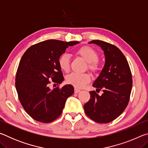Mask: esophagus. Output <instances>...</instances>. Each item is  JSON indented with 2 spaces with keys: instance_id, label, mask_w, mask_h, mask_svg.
Listing matches in <instances>:
<instances>
[{
  "instance_id": "34e87169",
  "label": "esophagus",
  "mask_w": 148,
  "mask_h": 148,
  "mask_svg": "<svg viewBox=\"0 0 148 148\" xmlns=\"http://www.w3.org/2000/svg\"><path fill=\"white\" fill-rule=\"evenodd\" d=\"M79 92H80V90L79 89H77V88H75L74 89V92H75V93H78Z\"/></svg>"
}]
</instances>
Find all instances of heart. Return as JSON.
<instances>
[{
	"mask_svg": "<svg viewBox=\"0 0 148 148\" xmlns=\"http://www.w3.org/2000/svg\"><path fill=\"white\" fill-rule=\"evenodd\" d=\"M76 54L82 57L85 61L89 62V68L92 71L98 70L97 60L99 54L92 47L85 46L80 47L76 51ZM59 67L62 71L69 72L70 70V56L67 53H62L58 59ZM91 77L88 74L72 73L66 77V82L76 88H82L85 85L88 84Z\"/></svg>",
	"mask_w": 148,
	"mask_h": 148,
	"instance_id": "b5f03b06",
	"label": "heart"
}]
</instances>
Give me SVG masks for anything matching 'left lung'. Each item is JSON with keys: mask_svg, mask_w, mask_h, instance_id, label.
Returning <instances> with one entry per match:
<instances>
[{"mask_svg": "<svg viewBox=\"0 0 148 148\" xmlns=\"http://www.w3.org/2000/svg\"><path fill=\"white\" fill-rule=\"evenodd\" d=\"M89 43L98 45L104 51V68L92 84L103 93L99 96L95 91H90L91 97L84 104V111L95 122L108 123L119 116L128 105L132 86L131 69L118 47L99 40Z\"/></svg>", "mask_w": 148, "mask_h": 148, "instance_id": "left-lung-1", "label": "left lung"}]
</instances>
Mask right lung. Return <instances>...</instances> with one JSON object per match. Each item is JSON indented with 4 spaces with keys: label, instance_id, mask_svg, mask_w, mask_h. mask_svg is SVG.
<instances>
[{
    "label": "right lung",
    "instance_id": "right-lung-1",
    "mask_svg": "<svg viewBox=\"0 0 148 148\" xmlns=\"http://www.w3.org/2000/svg\"><path fill=\"white\" fill-rule=\"evenodd\" d=\"M79 43L47 40L31 46L22 56L16 72V88L22 106L36 121L47 123L58 118L67 98L73 95L72 85L51 89L49 81L57 85L64 81L58 59L69 46Z\"/></svg>",
    "mask_w": 148,
    "mask_h": 148
}]
</instances>
